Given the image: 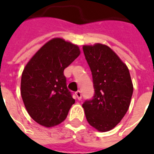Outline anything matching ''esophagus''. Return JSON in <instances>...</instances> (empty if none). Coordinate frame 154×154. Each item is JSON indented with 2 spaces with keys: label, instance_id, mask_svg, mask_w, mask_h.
I'll use <instances>...</instances> for the list:
<instances>
[{
  "label": "esophagus",
  "instance_id": "esophagus-1",
  "mask_svg": "<svg viewBox=\"0 0 154 154\" xmlns=\"http://www.w3.org/2000/svg\"><path fill=\"white\" fill-rule=\"evenodd\" d=\"M75 95H76V97H77V98L78 100H81V99H82V93H81L80 91H77V92L75 93Z\"/></svg>",
  "mask_w": 154,
  "mask_h": 154
}]
</instances>
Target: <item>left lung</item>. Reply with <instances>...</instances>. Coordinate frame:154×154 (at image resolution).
<instances>
[{
	"instance_id": "obj_1",
	"label": "left lung",
	"mask_w": 154,
	"mask_h": 154,
	"mask_svg": "<svg viewBox=\"0 0 154 154\" xmlns=\"http://www.w3.org/2000/svg\"><path fill=\"white\" fill-rule=\"evenodd\" d=\"M84 54L92 74L95 95L82 105L87 122L100 131L114 129L129 110L133 82L126 64L109 46L83 45Z\"/></svg>"
}]
</instances>
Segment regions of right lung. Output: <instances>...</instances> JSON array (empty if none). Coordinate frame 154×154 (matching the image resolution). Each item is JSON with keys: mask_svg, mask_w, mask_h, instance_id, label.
Segmentation results:
<instances>
[{"mask_svg": "<svg viewBox=\"0 0 154 154\" xmlns=\"http://www.w3.org/2000/svg\"><path fill=\"white\" fill-rule=\"evenodd\" d=\"M80 54L76 44L54 38L25 65L20 94L29 115L40 125L54 127L67 118L75 100L67 90L63 71Z\"/></svg>", "mask_w": 154, "mask_h": 154, "instance_id": "1", "label": "right lung"}]
</instances>
